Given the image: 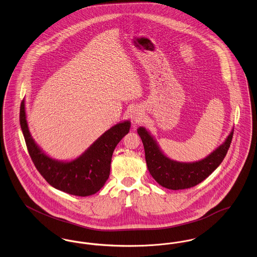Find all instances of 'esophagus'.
<instances>
[{
	"mask_svg": "<svg viewBox=\"0 0 257 257\" xmlns=\"http://www.w3.org/2000/svg\"><path fill=\"white\" fill-rule=\"evenodd\" d=\"M141 113H140V111H139L138 109L137 110H134L133 112H132V114H131V118L132 120L135 122V123H137L139 122L140 120H141V115H140Z\"/></svg>",
	"mask_w": 257,
	"mask_h": 257,
	"instance_id": "34e87169",
	"label": "esophagus"
}]
</instances>
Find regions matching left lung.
I'll return each mask as SVG.
<instances>
[{"instance_id":"8db88e82","label":"left lung","mask_w":257,"mask_h":257,"mask_svg":"<svg viewBox=\"0 0 257 257\" xmlns=\"http://www.w3.org/2000/svg\"><path fill=\"white\" fill-rule=\"evenodd\" d=\"M142 139L146 161L151 175L164 188L169 190H183L197 186L208 177L226 157L230 148L234 130L228 138L207 158L193 163H183L171 160L159 150L157 142L144 128L138 129Z\"/></svg>"}]
</instances>
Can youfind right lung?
<instances>
[{
  "label": "right lung",
  "instance_id": "obj_1",
  "mask_svg": "<svg viewBox=\"0 0 257 257\" xmlns=\"http://www.w3.org/2000/svg\"><path fill=\"white\" fill-rule=\"evenodd\" d=\"M20 122L29 156L40 174L54 188L79 197L94 195L104 185L109 176L113 151L131 126L130 121L114 125L81 157L69 162H60L46 156L31 138L24 99L20 104Z\"/></svg>",
  "mask_w": 257,
  "mask_h": 257
}]
</instances>
